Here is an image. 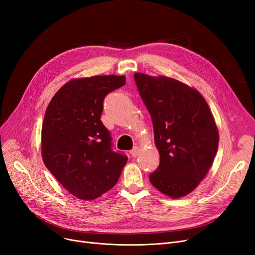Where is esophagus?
Masks as SVG:
<instances>
[{"label":"esophagus","mask_w":255,"mask_h":255,"mask_svg":"<svg viewBox=\"0 0 255 255\" xmlns=\"http://www.w3.org/2000/svg\"><path fill=\"white\" fill-rule=\"evenodd\" d=\"M138 153H139V146H137V145H135L134 148H133V149L130 151V154H131L132 157H136V156L138 155Z\"/></svg>","instance_id":"obj_1"}]
</instances>
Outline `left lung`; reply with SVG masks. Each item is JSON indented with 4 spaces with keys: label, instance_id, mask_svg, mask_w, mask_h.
Instances as JSON below:
<instances>
[{
    "label": "left lung",
    "instance_id": "8db88e82",
    "mask_svg": "<svg viewBox=\"0 0 255 255\" xmlns=\"http://www.w3.org/2000/svg\"><path fill=\"white\" fill-rule=\"evenodd\" d=\"M134 79L151 115L160 155L150 181L161 193L183 197L204 180L216 156L219 133L215 120L202 94L180 80L139 72Z\"/></svg>",
    "mask_w": 255,
    "mask_h": 255
}]
</instances>
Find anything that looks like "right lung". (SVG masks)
<instances>
[{"mask_svg":"<svg viewBox=\"0 0 255 255\" xmlns=\"http://www.w3.org/2000/svg\"><path fill=\"white\" fill-rule=\"evenodd\" d=\"M124 75H96L66 83L50 100L41 131L47 169L83 200L95 199L118 182L128 158L112 150L100 117L107 94L123 87Z\"/></svg>","mask_w":255,"mask_h":255,"instance_id":"1","label":"right lung"}]
</instances>
